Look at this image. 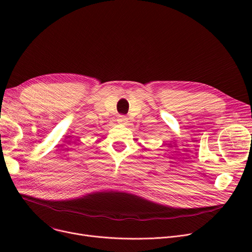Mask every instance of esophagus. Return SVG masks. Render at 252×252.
<instances>
[{
  "label": "esophagus",
  "instance_id": "obj_1",
  "mask_svg": "<svg viewBox=\"0 0 252 252\" xmlns=\"http://www.w3.org/2000/svg\"><path fill=\"white\" fill-rule=\"evenodd\" d=\"M117 122L121 123V124H126L127 122V118L126 115H119L117 118Z\"/></svg>",
  "mask_w": 252,
  "mask_h": 252
}]
</instances>
